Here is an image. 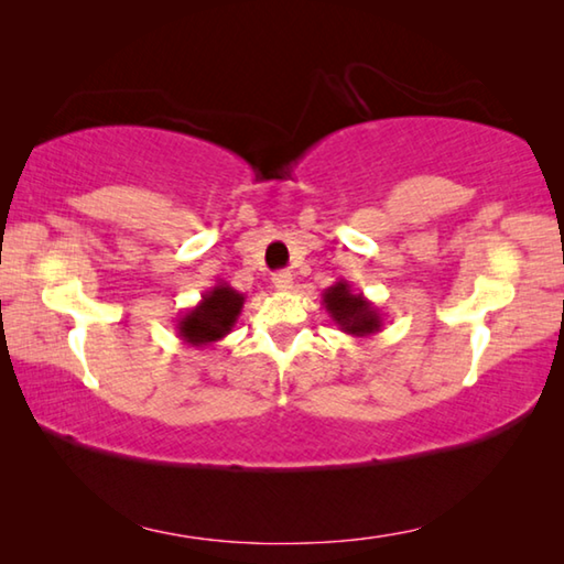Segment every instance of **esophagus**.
<instances>
[{"label": "esophagus", "mask_w": 564, "mask_h": 564, "mask_svg": "<svg viewBox=\"0 0 564 564\" xmlns=\"http://www.w3.org/2000/svg\"><path fill=\"white\" fill-rule=\"evenodd\" d=\"M273 285L279 291H291L293 289V275L289 271H279L273 273Z\"/></svg>", "instance_id": "1"}]
</instances>
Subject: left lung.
Listing matches in <instances>:
<instances>
[{
  "mask_svg": "<svg viewBox=\"0 0 564 564\" xmlns=\"http://www.w3.org/2000/svg\"><path fill=\"white\" fill-rule=\"evenodd\" d=\"M323 308L330 321L352 338H368L383 330V313L376 303H370L362 293H352V285L340 279L323 291Z\"/></svg>",
  "mask_w": 564,
  "mask_h": 564,
  "instance_id": "1",
  "label": "left lung"
}]
</instances>
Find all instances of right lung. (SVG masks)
Here are the masks:
<instances>
[{
    "instance_id": "right-lung-1",
    "label": "right lung",
    "mask_w": 564,
    "mask_h": 564,
    "mask_svg": "<svg viewBox=\"0 0 564 564\" xmlns=\"http://www.w3.org/2000/svg\"><path fill=\"white\" fill-rule=\"evenodd\" d=\"M246 295L231 285L218 281L212 291L202 295L194 308H188L176 318L178 338L191 348H208L226 338L241 316Z\"/></svg>"
}]
</instances>
